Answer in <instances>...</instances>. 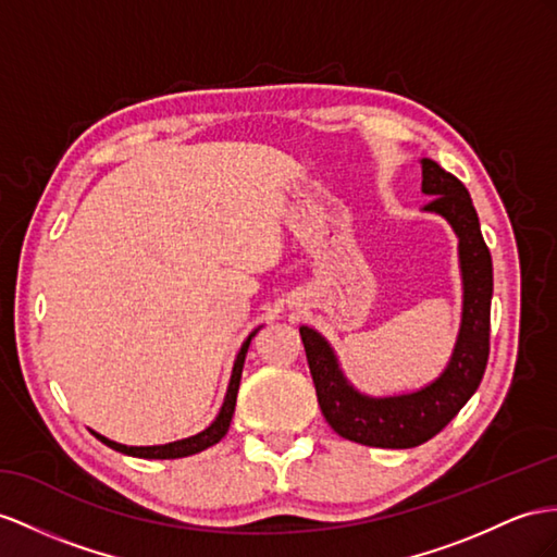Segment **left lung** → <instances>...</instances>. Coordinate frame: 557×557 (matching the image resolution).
Listing matches in <instances>:
<instances>
[{
	"label": "left lung",
	"instance_id": "1",
	"mask_svg": "<svg viewBox=\"0 0 557 557\" xmlns=\"http://www.w3.org/2000/svg\"><path fill=\"white\" fill-rule=\"evenodd\" d=\"M421 190L433 197L423 211L445 219L459 237L463 308L445 372L414 393L364 395L346 379L336 352L320 332L310 326L298 330L326 423L341 437L367 447L409 449L437 435L478 391L490 358L492 256L480 233L473 199L459 178L428 157L421 160Z\"/></svg>",
	"mask_w": 557,
	"mask_h": 557
}]
</instances>
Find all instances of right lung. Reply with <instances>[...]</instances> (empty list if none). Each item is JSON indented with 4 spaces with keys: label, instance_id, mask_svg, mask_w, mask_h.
<instances>
[{
    "label": "right lung",
    "instance_id": "right-lung-1",
    "mask_svg": "<svg viewBox=\"0 0 557 557\" xmlns=\"http://www.w3.org/2000/svg\"><path fill=\"white\" fill-rule=\"evenodd\" d=\"M253 330L245 344H242L237 358H235V364H233V374H231V383H227V393H225V400L221 405V411L219 417L211 421L209 428H205L202 433H197L193 437H185V440H176V442H169V445H152V447H126V445H120V442H112L103 435L94 433L98 440L103 442V445H108L110 449L115 451H122V454H129V456H138V459H181V456H190V454H197L202 451L211 445H216V442L227 433V428H231V421H233V414H235V403H237V391H239V379H242V367H245V358H247V350H249V344L251 338L256 336Z\"/></svg>",
    "mask_w": 557,
    "mask_h": 557
}]
</instances>
